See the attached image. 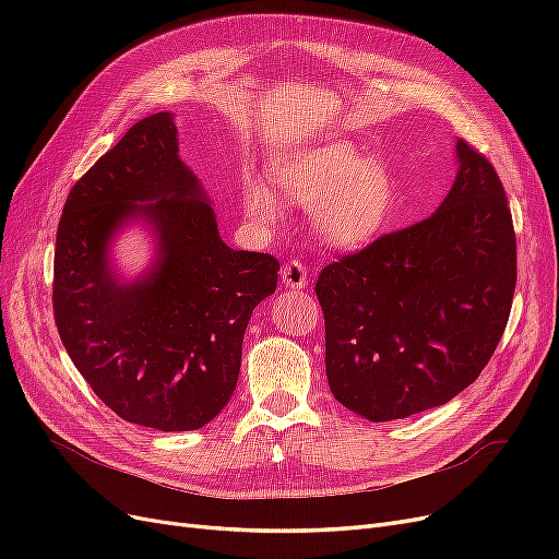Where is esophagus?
<instances>
[{"mask_svg":"<svg viewBox=\"0 0 559 559\" xmlns=\"http://www.w3.org/2000/svg\"><path fill=\"white\" fill-rule=\"evenodd\" d=\"M282 284L292 292L308 289V267L300 261H289L282 267Z\"/></svg>","mask_w":559,"mask_h":559,"instance_id":"obj_1","label":"esophagus"}]
</instances>
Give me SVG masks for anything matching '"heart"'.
Returning <instances> with one entry per match:
<instances>
[{"instance_id": "1", "label": "heart", "mask_w": 559, "mask_h": 559, "mask_svg": "<svg viewBox=\"0 0 559 559\" xmlns=\"http://www.w3.org/2000/svg\"><path fill=\"white\" fill-rule=\"evenodd\" d=\"M267 179L298 205H312V226L335 249L366 247L392 224L399 189L392 170L364 158L349 142L294 146L267 165ZM245 207L257 218H275L280 202L263 183L245 189Z\"/></svg>"}]
</instances>
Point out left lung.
I'll return each mask as SVG.
<instances>
[{
  "mask_svg": "<svg viewBox=\"0 0 559 559\" xmlns=\"http://www.w3.org/2000/svg\"><path fill=\"white\" fill-rule=\"evenodd\" d=\"M438 210L321 270L326 378L345 408L392 421L448 403L480 376L511 314L513 218L492 163L454 142Z\"/></svg>",
  "mask_w": 559,
  "mask_h": 559,
  "instance_id": "left-lung-1",
  "label": "left lung"
}]
</instances>
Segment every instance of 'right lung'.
<instances>
[{
  "instance_id": "obj_1",
  "label": "right lung",
  "mask_w": 559,
  "mask_h": 559,
  "mask_svg": "<svg viewBox=\"0 0 559 559\" xmlns=\"http://www.w3.org/2000/svg\"><path fill=\"white\" fill-rule=\"evenodd\" d=\"M175 114L134 123L83 175L58 226L53 312L70 359L132 425L193 431L226 408L253 308L277 289V259L235 251L179 156ZM144 225L155 259L123 278L110 245Z\"/></svg>"
}]
</instances>
